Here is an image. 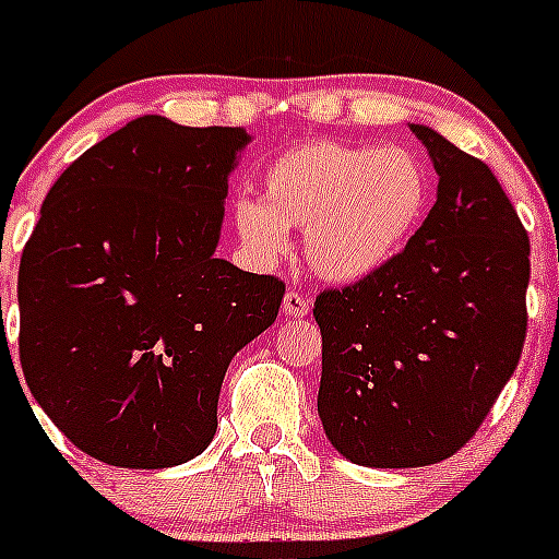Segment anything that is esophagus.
I'll return each mask as SVG.
<instances>
[{"label":"esophagus","mask_w":559,"mask_h":559,"mask_svg":"<svg viewBox=\"0 0 559 559\" xmlns=\"http://www.w3.org/2000/svg\"><path fill=\"white\" fill-rule=\"evenodd\" d=\"M283 313H285V316H294V319H302V316H308V313H310L308 296H305V294H296V290H290V294H285V299H283Z\"/></svg>","instance_id":"obj_1"}]
</instances>
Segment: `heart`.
Segmentation results:
<instances>
[{"label":"heart","mask_w":559,"mask_h":559,"mask_svg":"<svg viewBox=\"0 0 559 559\" xmlns=\"http://www.w3.org/2000/svg\"><path fill=\"white\" fill-rule=\"evenodd\" d=\"M431 185L406 147L310 140L265 167L260 201H235L246 249L274 263L288 231L305 229L308 265L330 283H360L386 269L426 218Z\"/></svg>","instance_id":"heart-1"}]
</instances>
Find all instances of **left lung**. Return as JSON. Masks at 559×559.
I'll return each instance as SVG.
<instances>
[{"label":"left lung","instance_id":"1","mask_svg":"<svg viewBox=\"0 0 559 559\" xmlns=\"http://www.w3.org/2000/svg\"><path fill=\"white\" fill-rule=\"evenodd\" d=\"M437 204L374 276L316 296L319 417L364 467H426L478 431L526 338L530 237L492 170L414 126Z\"/></svg>","mask_w":559,"mask_h":559}]
</instances>
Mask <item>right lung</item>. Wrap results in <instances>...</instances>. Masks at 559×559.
Masks as SVG:
<instances>
[{
	"instance_id": "right-lung-1",
	"label": "right lung",
	"mask_w": 559,
	"mask_h": 559,
	"mask_svg": "<svg viewBox=\"0 0 559 559\" xmlns=\"http://www.w3.org/2000/svg\"><path fill=\"white\" fill-rule=\"evenodd\" d=\"M251 136L145 114L49 187L19 265V360L72 445L162 471L206 451L231 358L285 285L215 257Z\"/></svg>"
}]
</instances>
